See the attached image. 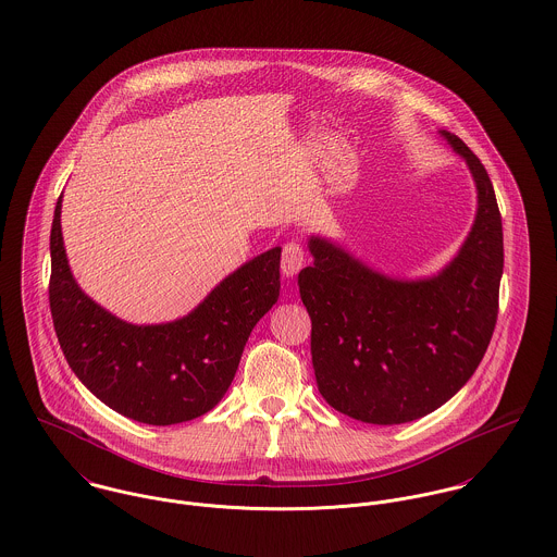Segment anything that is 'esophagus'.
Returning <instances> with one entry per match:
<instances>
[{"label":"esophagus","instance_id":"obj_1","mask_svg":"<svg viewBox=\"0 0 557 557\" xmlns=\"http://www.w3.org/2000/svg\"><path fill=\"white\" fill-rule=\"evenodd\" d=\"M304 262H306V251L299 242H288L282 248V273L286 277L297 275L304 269Z\"/></svg>","mask_w":557,"mask_h":557}]
</instances>
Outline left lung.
I'll list each match as a JSON object with an SVG mask.
<instances>
[{"instance_id":"obj_1","label":"left lung","mask_w":557,"mask_h":557,"mask_svg":"<svg viewBox=\"0 0 557 557\" xmlns=\"http://www.w3.org/2000/svg\"><path fill=\"white\" fill-rule=\"evenodd\" d=\"M479 189L474 226L437 275L391 280L324 239L299 273L311 318V363L331 408L373 425L417 421L446 404L476 371L494 335L504 269L502 215L481 160L455 134Z\"/></svg>"}]
</instances>
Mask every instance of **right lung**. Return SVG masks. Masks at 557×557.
Segmentation results:
<instances>
[{"mask_svg":"<svg viewBox=\"0 0 557 557\" xmlns=\"http://www.w3.org/2000/svg\"><path fill=\"white\" fill-rule=\"evenodd\" d=\"M62 196L51 228L49 304L67 366L109 408L147 425L191 421L220 404L256 322L280 297V253L269 249L169 324H129L74 282L62 239Z\"/></svg>","mask_w":557,"mask_h":557,"instance_id":"add662e5","label":"right lung"}]
</instances>
